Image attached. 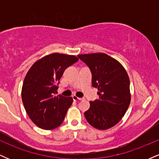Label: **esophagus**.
Segmentation results:
<instances>
[{
  "instance_id": "34e87169",
  "label": "esophagus",
  "mask_w": 159,
  "mask_h": 159,
  "mask_svg": "<svg viewBox=\"0 0 159 159\" xmlns=\"http://www.w3.org/2000/svg\"><path fill=\"white\" fill-rule=\"evenodd\" d=\"M72 98H73L74 101H76V102H78V101H81V100L83 99V98H78V97H77V96H72Z\"/></svg>"
}]
</instances>
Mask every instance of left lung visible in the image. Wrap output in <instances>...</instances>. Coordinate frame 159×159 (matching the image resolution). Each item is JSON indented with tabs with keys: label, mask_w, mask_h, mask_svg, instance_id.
I'll return each instance as SVG.
<instances>
[{
	"label": "left lung",
	"mask_w": 159,
	"mask_h": 159,
	"mask_svg": "<svg viewBox=\"0 0 159 159\" xmlns=\"http://www.w3.org/2000/svg\"><path fill=\"white\" fill-rule=\"evenodd\" d=\"M78 57L90 68L92 85L98 90V99L90 102L84 112L86 120L96 129H110L121 120L130 104L129 75L120 62L104 53Z\"/></svg>",
	"instance_id": "obj_1"
}]
</instances>
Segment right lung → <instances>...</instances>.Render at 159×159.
<instances>
[{
  "mask_svg": "<svg viewBox=\"0 0 159 159\" xmlns=\"http://www.w3.org/2000/svg\"><path fill=\"white\" fill-rule=\"evenodd\" d=\"M78 61L74 55L54 53L34 63L27 72L21 98L27 115L38 127L51 130L63 123L73 99L55 94L65 69Z\"/></svg>",
  "mask_w": 159,
  "mask_h": 159,
  "instance_id": "obj_1",
  "label": "right lung"
}]
</instances>
